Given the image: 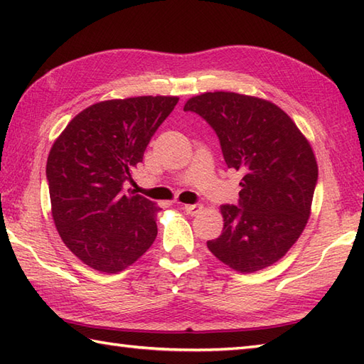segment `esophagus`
<instances>
[{
  "label": "esophagus",
  "mask_w": 364,
  "mask_h": 364,
  "mask_svg": "<svg viewBox=\"0 0 364 364\" xmlns=\"http://www.w3.org/2000/svg\"><path fill=\"white\" fill-rule=\"evenodd\" d=\"M183 210L191 215H197V214H200V211L203 210V205H200V203H197V205H184Z\"/></svg>",
  "instance_id": "1"
}]
</instances>
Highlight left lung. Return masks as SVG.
Returning a JSON list of instances; mask_svg holds the SVG:
<instances>
[{
    "instance_id": "1",
    "label": "left lung",
    "mask_w": 364,
    "mask_h": 364,
    "mask_svg": "<svg viewBox=\"0 0 364 364\" xmlns=\"http://www.w3.org/2000/svg\"><path fill=\"white\" fill-rule=\"evenodd\" d=\"M184 111L219 136L228 168L242 173L239 206L222 205L223 230L206 245L223 264L252 274L282 259L305 230L318 162L311 144L282 107L236 92H205Z\"/></svg>"
}]
</instances>
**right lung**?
Instances as JSON below:
<instances>
[{
  "label": "right lung",
  "instance_id": "1",
  "mask_svg": "<svg viewBox=\"0 0 364 364\" xmlns=\"http://www.w3.org/2000/svg\"><path fill=\"white\" fill-rule=\"evenodd\" d=\"M178 97L98 102L68 122L46 159L51 215L64 244L105 274L129 267L158 235L159 206L123 183Z\"/></svg>",
  "mask_w": 364,
  "mask_h": 364
}]
</instances>
